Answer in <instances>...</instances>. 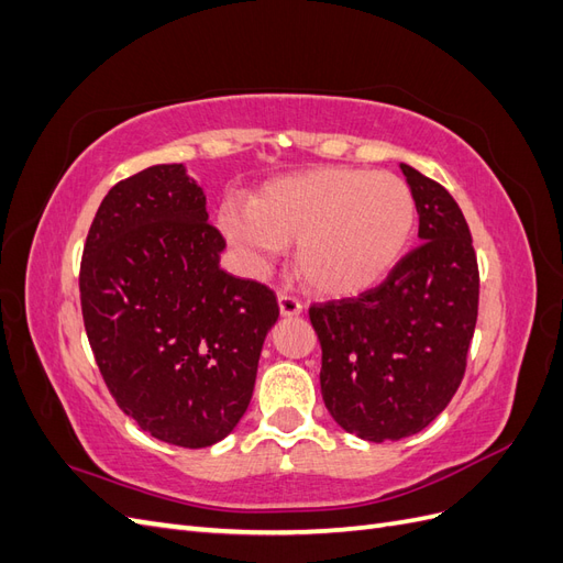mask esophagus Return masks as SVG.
<instances>
[{
	"label": "esophagus",
	"instance_id": "esophagus-1",
	"mask_svg": "<svg viewBox=\"0 0 563 563\" xmlns=\"http://www.w3.org/2000/svg\"><path fill=\"white\" fill-rule=\"evenodd\" d=\"M279 310L284 317H296L302 312V302L294 294H279Z\"/></svg>",
	"mask_w": 563,
	"mask_h": 563
}]
</instances>
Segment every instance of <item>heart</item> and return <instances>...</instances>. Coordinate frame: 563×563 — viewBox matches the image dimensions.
Wrapping results in <instances>:
<instances>
[{"instance_id": "b5f03b06", "label": "heart", "mask_w": 563, "mask_h": 563, "mask_svg": "<svg viewBox=\"0 0 563 563\" xmlns=\"http://www.w3.org/2000/svg\"><path fill=\"white\" fill-rule=\"evenodd\" d=\"M218 228L253 269L298 242V272L327 296H352L399 263L416 228V197L395 174L329 166L267 183L246 201L228 197Z\"/></svg>"}]
</instances>
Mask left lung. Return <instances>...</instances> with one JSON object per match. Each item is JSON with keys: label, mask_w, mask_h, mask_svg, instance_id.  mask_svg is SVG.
I'll use <instances>...</instances> for the list:
<instances>
[{"label": "left lung", "mask_w": 563, "mask_h": 563, "mask_svg": "<svg viewBox=\"0 0 563 563\" xmlns=\"http://www.w3.org/2000/svg\"><path fill=\"white\" fill-rule=\"evenodd\" d=\"M416 197L420 244L356 298L314 302L321 397L345 432L411 437L463 383L479 312V265L467 220L446 187L399 164Z\"/></svg>", "instance_id": "1"}]
</instances>
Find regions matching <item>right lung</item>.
Here are the masks:
<instances>
[{
    "instance_id": "obj_1",
    "label": "right lung",
    "mask_w": 563,
    "mask_h": 563,
    "mask_svg": "<svg viewBox=\"0 0 563 563\" xmlns=\"http://www.w3.org/2000/svg\"><path fill=\"white\" fill-rule=\"evenodd\" d=\"M223 234L183 164L119 180L79 267L84 329L110 395L166 444L207 449L246 413L279 317L261 282L220 267Z\"/></svg>"
}]
</instances>
